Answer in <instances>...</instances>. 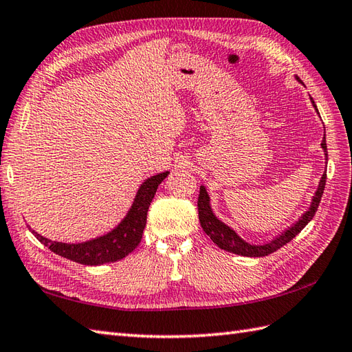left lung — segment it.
Here are the masks:
<instances>
[{"instance_id":"obj_1","label":"left lung","mask_w":352,"mask_h":352,"mask_svg":"<svg viewBox=\"0 0 352 352\" xmlns=\"http://www.w3.org/2000/svg\"><path fill=\"white\" fill-rule=\"evenodd\" d=\"M296 80L301 81L298 77H296ZM310 100H311L313 107L316 109L315 101H313V98H310ZM316 111H318V109H316ZM320 146H322V149H324L325 160H328L325 134H324V139H322V144H320ZM325 182H327V174H324L322 178H320L318 190L315 192V197H313V199H311L309 210L305 212L301 218L294 223V226L289 227L286 231H283L280 236L272 239L271 242L263 243V245L248 243L246 241H243V239L239 236L233 228H230L227 223H223L221 219L216 218V214L213 213L212 206H210V197H208V193H207L204 186H201L199 197H198V216H199L201 227H203L206 234L210 237L221 250H226L228 252H233V254H237V256H245V257L269 256V254H272L274 251L280 250L281 246L289 243L296 234H300L301 230L313 219V216H315L318 207H319L320 198H322V193L325 189Z\"/></svg>"}]
</instances>
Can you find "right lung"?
Listing matches in <instances>:
<instances>
[{
	"label": "right lung",
	"mask_w": 352,
	"mask_h": 352,
	"mask_svg": "<svg viewBox=\"0 0 352 352\" xmlns=\"http://www.w3.org/2000/svg\"><path fill=\"white\" fill-rule=\"evenodd\" d=\"M169 172H162L146 178V180L140 184V188L134 197L133 204L130 207L129 213L125 218L118 223V226L109 231L107 234L100 236L91 241L81 242V243H65V242H56L50 241V239L36 233L33 234L39 242L45 246L62 256L65 258H69L76 263L89 265V266H98L102 263H110V261H118L136 248L142 241V234L146 226V214L149 204L155 195L159 184L168 177Z\"/></svg>",
	"instance_id": "obj_1"
}]
</instances>
